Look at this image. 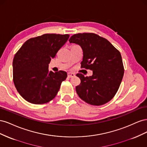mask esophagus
Returning <instances> with one entry per match:
<instances>
[{
    "mask_svg": "<svg viewBox=\"0 0 147 147\" xmlns=\"http://www.w3.org/2000/svg\"><path fill=\"white\" fill-rule=\"evenodd\" d=\"M67 76L69 78H72V77H74L75 76V74L74 73H72V72H68L67 73Z\"/></svg>",
    "mask_w": 147,
    "mask_h": 147,
    "instance_id": "1",
    "label": "esophagus"
}]
</instances>
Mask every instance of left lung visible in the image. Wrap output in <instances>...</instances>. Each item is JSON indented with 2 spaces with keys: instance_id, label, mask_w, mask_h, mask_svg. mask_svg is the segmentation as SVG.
<instances>
[{
  "instance_id": "left-lung-1",
  "label": "left lung",
  "mask_w": 147,
  "mask_h": 147,
  "mask_svg": "<svg viewBox=\"0 0 147 147\" xmlns=\"http://www.w3.org/2000/svg\"><path fill=\"white\" fill-rule=\"evenodd\" d=\"M69 41L78 44L82 48L81 68L92 70L90 77L77 74L81 80L76 86L77 94L90 105L107 103L116 94L123 77L121 53L106 38L94 33L75 34Z\"/></svg>"
}]
</instances>
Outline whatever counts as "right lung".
Instances as JSON below:
<instances>
[{
  "label": "right lung",
  "instance_id": "obj_1",
  "mask_svg": "<svg viewBox=\"0 0 147 147\" xmlns=\"http://www.w3.org/2000/svg\"><path fill=\"white\" fill-rule=\"evenodd\" d=\"M69 36L43 34L28 40L16 52L13 61V83L26 101L43 104L56 97L67 74L63 70L53 72L48 64Z\"/></svg>",
  "mask_w": 147,
  "mask_h": 147
}]
</instances>
